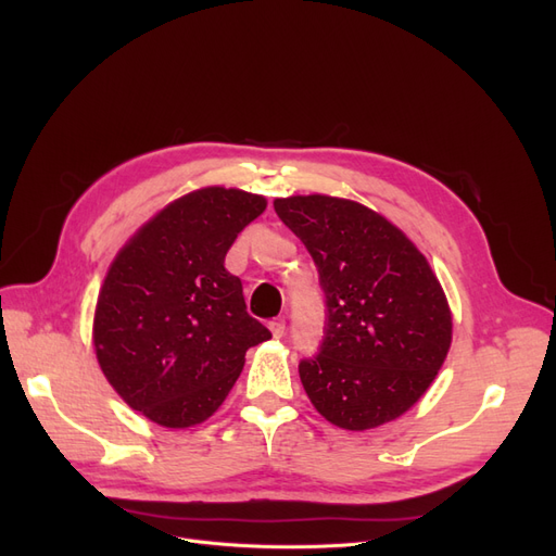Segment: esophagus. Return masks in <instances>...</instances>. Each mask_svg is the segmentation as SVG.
Masks as SVG:
<instances>
[{"mask_svg": "<svg viewBox=\"0 0 556 556\" xmlns=\"http://www.w3.org/2000/svg\"><path fill=\"white\" fill-rule=\"evenodd\" d=\"M268 327H270V331H273V336H275V338H281V336H283V331H286V323H283L281 317L270 319Z\"/></svg>", "mask_w": 556, "mask_h": 556, "instance_id": "1", "label": "esophagus"}]
</instances>
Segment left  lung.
Wrapping results in <instances>:
<instances>
[{
    "label": "left lung",
    "instance_id": "left-lung-1",
    "mask_svg": "<svg viewBox=\"0 0 556 556\" xmlns=\"http://www.w3.org/2000/svg\"><path fill=\"white\" fill-rule=\"evenodd\" d=\"M275 212L315 261L327 323L300 361L317 413L346 430L401 417L434 381L451 346V311L426 256L390 220L352 200L293 195Z\"/></svg>",
    "mask_w": 556,
    "mask_h": 556
}]
</instances>
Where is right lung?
I'll use <instances>...</instances> for the list:
<instances>
[{"instance_id":"add662e5","label":"right lung","mask_w":556,"mask_h":556,"mask_svg":"<svg viewBox=\"0 0 556 556\" xmlns=\"http://www.w3.org/2000/svg\"><path fill=\"white\" fill-rule=\"evenodd\" d=\"M266 198L210 187L170 202L116 254L99 293L94 349L119 396L189 428L229 394L250 346L273 333L245 308L225 254Z\"/></svg>"}]
</instances>
